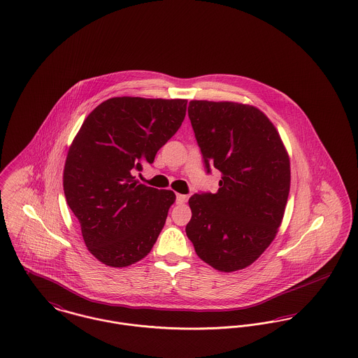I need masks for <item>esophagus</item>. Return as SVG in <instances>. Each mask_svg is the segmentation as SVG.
Wrapping results in <instances>:
<instances>
[{"mask_svg":"<svg viewBox=\"0 0 358 358\" xmlns=\"http://www.w3.org/2000/svg\"><path fill=\"white\" fill-rule=\"evenodd\" d=\"M187 200H188L187 194H180V193H177V196H176V203H177V204H184Z\"/></svg>","mask_w":358,"mask_h":358,"instance_id":"esophagus-1","label":"esophagus"}]
</instances>
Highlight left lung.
<instances>
[{
	"label": "left lung",
	"mask_w": 358,
	"mask_h": 358,
	"mask_svg": "<svg viewBox=\"0 0 358 358\" xmlns=\"http://www.w3.org/2000/svg\"><path fill=\"white\" fill-rule=\"evenodd\" d=\"M192 128L207 173H222L216 193H194L187 235L196 254L220 272L243 269L266 250L287 206L289 157L258 108L192 100Z\"/></svg>",
	"instance_id": "left-lung-1"
}]
</instances>
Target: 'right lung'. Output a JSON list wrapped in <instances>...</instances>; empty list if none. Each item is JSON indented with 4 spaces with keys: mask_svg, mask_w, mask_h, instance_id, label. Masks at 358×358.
Instances as JSON below:
<instances>
[{
    "mask_svg": "<svg viewBox=\"0 0 358 358\" xmlns=\"http://www.w3.org/2000/svg\"><path fill=\"white\" fill-rule=\"evenodd\" d=\"M187 100L113 97L85 119L64 170L67 206L99 261L124 268L148 255L176 200L139 184L135 173L178 131Z\"/></svg>",
    "mask_w": 358,
    "mask_h": 358,
    "instance_id": "obj_1",
    "label": "right lung"
}]
</instances>
